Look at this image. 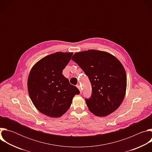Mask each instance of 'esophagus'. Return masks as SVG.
Here are the masks:
<instances>
[{"label": "esophagus", "instance_id": "esophagus-1", "mask_svg": "<svg viewBox=\"0 0 152 152\" xmlns=\"http://www.w3.org/2000/svg\"><path fill=\"white\" fill-rule=\"evenodd\" d=\"M76 86H77V88L79 89V90L80 91V93H82V89H81V87H80V86L79 85H77Z\"/></svg>", "mask_w": 152, "mask_h": 152}]
</instances>
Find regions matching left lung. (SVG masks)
<instances>
[{"label": "left lung", "mask_w": 152, "mask_h": 152, "mask_svg": "<svg viewBox=\"0 0 152 152\" xmlns=\"http://www.w3.org/2000/svg\"><path fill=\"white\" fill-rule=\"evenodd\" d=\"M72 59L88 76L92 95L85 99L88 110L98 117H105L117 110L124 98L127 77L121 62L112 54L101 50L76 52Z\"/></svg>", "instance_id": "8db88e82"}]
</instances>
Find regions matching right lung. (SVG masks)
<instances>
[{
    "instance_id": "right-lung-1",
    "label": "right lung",
    "mask_w": 152,
    "mask_h": 152,
    "mask_svg": "<svg viewBox=\"0 0 152 152\" xmlns=\"http://www.w3.org/2000/svg\"><path fill=\"white\" fill-rule=\"evenodd\" d=\"M72 52H56L42 58L31 69L28 79L29 97L42 114L58 118L66 113L79 90L62 74Z\"/></svg>"
}]
</instances>
